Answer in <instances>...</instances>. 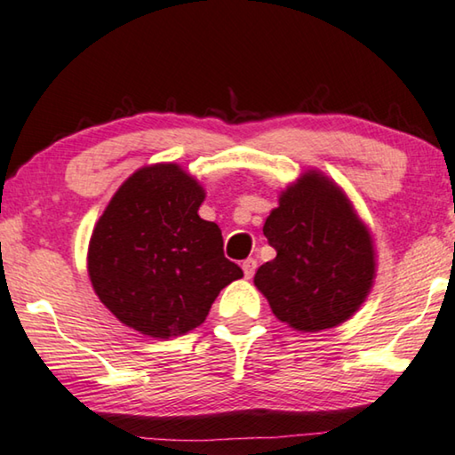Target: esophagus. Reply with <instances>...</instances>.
I'll return each mask as SVG.
<instances>
[{
  "label": "esophagus",
  "mask_w": 455,
  "mask_h": 455,
  "mask_svg": "<svg viewBox=\"0 0 455 455\" xmlns=\"http://www.w3.org/2000/svg\"><path fill=\"white\" fill-rule=\"evenodd\" d=\"M255 269H257V261L255 259H244L243 261V271H244V277L251 279L255 275Z\"/></svg>",
  "instance_id": "esophagus-1"
}]
</instances>
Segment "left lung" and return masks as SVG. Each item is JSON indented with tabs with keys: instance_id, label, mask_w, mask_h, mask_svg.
Here are the masks:
<instances>
[{
	"instance_id": "left-lung-1",
	"label": "left lung",
	"mask_w": 455,
	"mask_h": 455,
	"mask_svg": "<svg viewBox=\"0 0 455 455\" xmlns=\"http://www.w3.org/2000/svg\"><path fill=\"white\" fill-rule=\"evenodd\" d=\"M263 235L277 257L253 281L279 322L298 331L336 328L369 298L377 277L371 228L323 172L307 170L281 190Z\"/></svg>"
}]
</instances>
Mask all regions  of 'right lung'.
<instances>
[{
  "label": "right lung",
  "instance_id": "add662e5",
  "mask_svg": "<svg viewBox=\"0 0 455 455\" xmlns=\"http://www.w3.org/2000/svg\"><path fill=\"white\" fill-rule=\"evenodd\" d=\"M206 192L180 164L135 170L100 214L86 271L100 304L127 328L168 340L198 328L216 295L243 277L216 222L200 219Z\"/></svg>",
  "mask_w": 455,
  "mask_h": 455
}]
</instances>
